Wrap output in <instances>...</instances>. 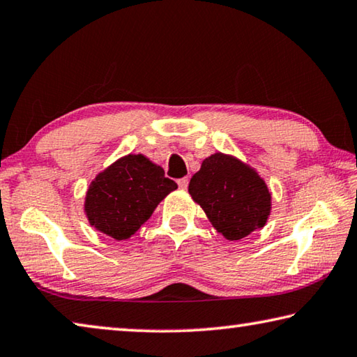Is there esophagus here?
Returning <instances> with one entry per match:
<instances>
[{
  "instance_id": "esophagus-1",
  "label": "esophagus",
  "mask_w": 357,
  "mask_h": 357,
  "mask_svg": "<svg viewBox=\"0 0 357 357\" xmlns=\"http://www.w3.org/2000/svg\"><path fill=\"white\" fill-rule=\"evenodd\" d=\"M177 183H178L180 188H182V190H186V188H188V183H190V180L186 178V177H183V178H180Z\"/></svg>"
}]
</instances>
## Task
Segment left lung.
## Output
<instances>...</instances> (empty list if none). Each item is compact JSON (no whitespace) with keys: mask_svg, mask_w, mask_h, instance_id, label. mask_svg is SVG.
<instances>
[{"mask_svg":"<svg viewBox=\"0 0 357 357\" xmlns=\"http://www.w3.org/2000/svg\"><path fill=\"white\" fill-rule=\"evenodd\" d=\"M188 191L215 229L227 241H241L266 225L271 192L258 174L236 158L215 153L202 161Z\"/></svg>","mask_w":357,"mask_h":357,"instance_id":"8db88e82","label":"left lung"}]
</instances>
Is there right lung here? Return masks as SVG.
Listing matches in <instances>:
<instances>
[{
	"label": "right lung",
	"instance_id": "1",
	"mask_svg": "<svg viewBox=\"0 0 357 357\" xmlns=\"http://www.w3.org/2000/svg\"><path fill=\"white\" fill-rule=\"evenodd\" d=\"M175 188L177 183L166 177L165 169L144 155H128L91 183L85 199L86 217L98 231L125 241Z\"/></svg>",
	"mask_w": 357,
	"mask_h": 357
}]
</instances>
